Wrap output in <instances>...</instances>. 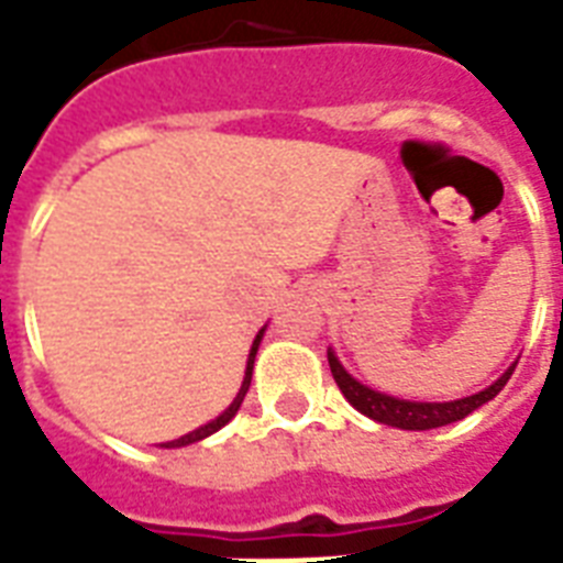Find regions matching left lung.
Here are the masks:
<instances>
[{
	"mask_svg": "<svg viewBox=\"0 0 563 563\" xmlns=\"http://www.w3.org/2000/svg\"><path fill=\"white\" fill-rule=\"evenodd\" d=\"M327 362H330V371L335 376V385L342 388V394L347 397L353 409H360L362 415H368L376 423H388V427L397 429H435L446 427V423H455V420L467 418L471 411H476L479 406H485L488 400H494L506 383L511 379L517 365L499 376L497 383L488 385L485 391L471 394V397H462V400H450V402H411V400H397V397H388V394H379L368 385L356 383L347 371L339 365L335 353H327Z\"/></svg>",
	"mask_w": 563,
	"mask_h": 563,
	"instance_id": "obj_1",
	"label": "left lung"
}]
</instances>
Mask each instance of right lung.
Listing matches in <instances>:
<instances>
[{"instance_id": "add662e5", "label": "right lung", "mask_w": 563, "mask_h": 563, "mask_svg": "<svg viewBox=\"0 0 563 563\" xmlns=\"http://www.w3.org/2000/svg\"><path fill=\"white\" fill-rule=\"evenodd\" d=\"M260 339H263V330H260V335L254 339V347H251V353H247V368H245V379H242V388H239L236 394V400L230 402L228 409L221 411L219 418L210 420V423H203V427H198L195 432H189V435H180L178 441H169V444H163V446H184V444H195V441H201V438L212 435V432H219L224 423H228L233 415L239 411V406H242V400H245V394H247V385H251V374H254V356H256V347H260Z\"/></svg>"}]
</instances>
